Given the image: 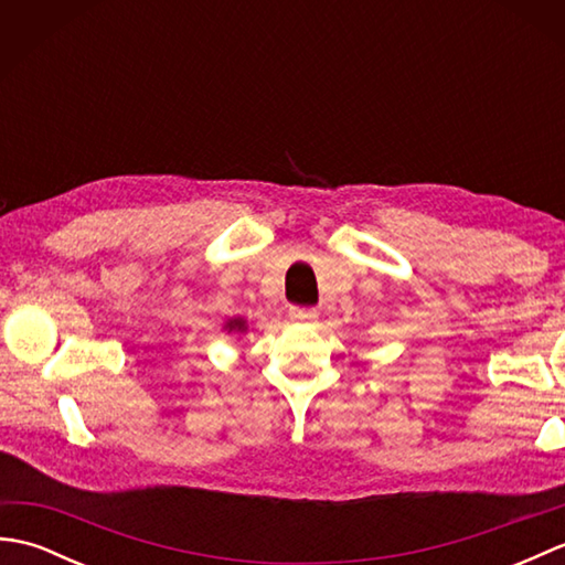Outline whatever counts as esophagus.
I'll return each mask as SVG.
<instances>
[{
  "label": "esophagus",
  "mask_w": 565,
  "mask_h": 565,
  "mask_svg": "<svg viewBox=\"0 0 565 565\" xmlns=\"http://www.w3.org/2000/svg\"><path fill=\"white\" fill-rule=\"evenodd\" d=\"M289 316H291V320H296V322H313L316 318H318V310L316 308H291L289 310Z\"/></svg>",
  "instance_id": "1"
}]
</instances>
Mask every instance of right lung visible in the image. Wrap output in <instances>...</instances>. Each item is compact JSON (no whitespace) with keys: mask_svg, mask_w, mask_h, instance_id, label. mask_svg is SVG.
Returning <instances> with one entry per match:
<instances>
[{"mask_svg":"<svg viewBox=\"0 0 565 565\" xmlns=\"http://www.w3.org/2000/svg\"><path fill=\"white\" fill-rule=\"evenodd\" d=\"M223 330H227V334H247L249 326H247V320H245V318L235 316V318H231V320H225Z\"/></svg>","mask_w":565,"mask_h":565,"instance_id":"right-lung-1","label":"right lung"}]
</instances>
